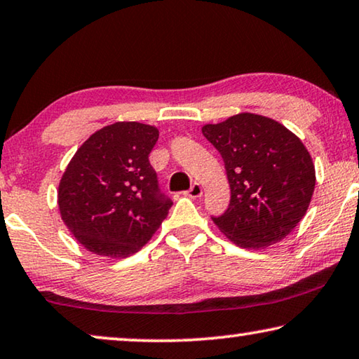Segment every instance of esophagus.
<instances>
[{"instance_id":"34e87169","label":"esophagus","mask_w":359,"mask_h":359,"mask_svg":"<svg viewBox=\"0 0 359 359\" xmlns=\"http://www.w3.org/2000/svg\"><path fill=\"white\" fill-rule=\"evenodd\" d=\"M187 195H189L190 198H200V196H203V187L200 184H193L191 189L187 191Z\"/></svg>"}]
</instances>
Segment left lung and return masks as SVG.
Wrapping results in <instances>:
<instances>
[{
    "instance_id": "left-lung-1",
    "label": "left lung",
    "mask_w": 359,
    "mask_h": 359,
    "mask_svg": "<svg viewBox=\"0 0 359 359\" xmlns=\"http://www.w3.org/2000/svg\"><path fill=\"white\" fill-rule=\"evenodd\" d=\"M201 130L224 158L231 190L229 209L212 217L217 229L244 249H264L286 238L304 219L316 185L302 140L255 113H238Z\"/></svg>"
}]
</instances>
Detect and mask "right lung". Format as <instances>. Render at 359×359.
<instances>
[{
  "label": "right lung",
  "instance_id": "1",
  "mask_svg": "<svg viewBox=\"0 0 359 359\" xmlns=\"http://www.w3.org/2000/svg\"><path fill=\"white\" fill-rule=\"evenodd\" d=\"M159 130L116 121L90 135L65 168L57 190L60 217L93 254L124 259L140 251L168 217L149 155Z\"/></svg>",
  "mask_w": 359,
  "mask_h": 359
}]
</instances>
